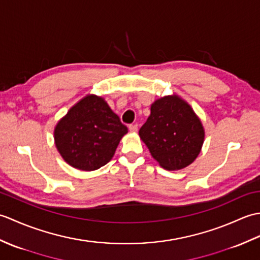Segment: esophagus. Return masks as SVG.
Returning a JSON list of instances; mask_svg holds the SVG:
<instances>
[{
	"instance_id": "34e87169",
	"label": "esophagus",
	"mask_w": 260,
	"mask_h": 260,
	"mask_svg": "<svg viewBox=\"0 0 260 260\" xmlns=\"http://www.w3.org/2000/svg\"><path fill=\"white\" fill-rule=\"evenodd\" d=\"M128 128L132 132V133H136L137 132V124H131L128 125Z\"/></svg>"
}]
</instances>
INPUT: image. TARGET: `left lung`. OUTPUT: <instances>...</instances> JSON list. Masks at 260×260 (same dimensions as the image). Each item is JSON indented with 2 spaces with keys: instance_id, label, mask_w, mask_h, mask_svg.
I'll return each instance as SVG.
<instances>
[{
  "instance_id": "8db88e82",
  "label": "left lung",
  "mask_w": 260,
  "mask_h": 260,
  "mask_svg": "<svg viewBox=\"0 0 260 260\" xmlns=\"http://www.w3.org/2000/svg\"><path fill=\"white\" fill-rule=\"evenodd\" d=\"M139 134L152 156L165 170H181L190 165L204 141L201 120L178 95L154 102L151 115Z\"/></svg>"
}]
</instances>
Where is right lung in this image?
<instances>
[{
	"label": "right lung",
	"mask_w": 260,
	"mask_h": 260,
	"mask_svg": "<svg viewBox=\"0 0 260 260\" xmlns=\"http://www.w3.org/2000/svg\"><path fill=\"white\" fill-rule=\"evenodd\" d=\"M128 129L105 99L88 95L71 107L54 127V143L71 167L95 171L107 164Z\"/></svg>",
	"instance_id": "obj_1"
}]
</instances>
